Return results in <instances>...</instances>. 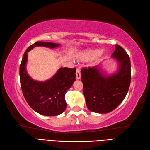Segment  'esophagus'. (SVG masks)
Instances as JSON below:
<instances>
[{
    "mask_svg": "<svg viewBox=\"0 0 150 150\" xmlns=\"http://www.w3.org/2000/svg\"><path fill=\"white\" fill-rule=\"evenodd\" d=\"M81 77V74L80 70L79 69H77V70H76V78H77V79H80Z\"/></svg>",
    "mask_w": 150,
    "mask_h": 150,
    "instance_id": "esophagus-1",
    "label": "esophagus"
}]
</instances>
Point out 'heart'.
Returning a JSON list of instances; mask_svg holds the SVG:
<instances>
[{
	"label": "heart",
	"mask_w": 150,
	"mask_h": 150,
	"mask_svg": "<svg viewBox=\"0 0 150 150\" xmlns=\"http://www.w3.org/2000/svg\"><path fill=\"white\" fill-rule=\"evenodd\" d=\"M103 54V50H100L96 52L93 50H88L83 51L79 55L78 59L82 62H85L90 59H92L93 58H96L100 56Z\"/></svg>",
	"instance_id": "b5f03b06"
}]
</instances>
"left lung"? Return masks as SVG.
<instances>
[{"mask_svg":"<svg viewBox=\"0 0 150 150\" xmlns=\"http://www.w3.org/2000/svg\"><path fill=\"white\" fill-rule=\"evenodd\" d=\"M112 56L120 65V69L115 75L109 77L103 75L96 67L81 69V81L86 104L93 112L105 114L115 110L122 102L130 87V57L117 44Z\"/></svg>","mask_w":150,"mask_h":150,"instance_id":"8db88e82","label":"left lung"}]
</instances>
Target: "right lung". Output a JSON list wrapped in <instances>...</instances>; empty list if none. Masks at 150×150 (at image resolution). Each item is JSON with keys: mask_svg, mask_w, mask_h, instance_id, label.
<instances>
[{"mask_svg": "<svg viewBox=\"0 0 150 150\" xmlns=\"http://www.w3.org/2000/svg\"><path fill=\"white\" fill-rule=\"evenodd\" d=\"M59 44L36 42L27 48L20 65V80L25 99L33 110L42 115L57 116L65 111L66 91L75 81L76 68H61L54 77L45 82H37L29 77L26 71L27 53L35 46L50 48Z\"/></svg>", "mask_w": 150, "mask_h": 150, "instance_id": "right-lung-1", "label": "right lung"}]
</instances>
